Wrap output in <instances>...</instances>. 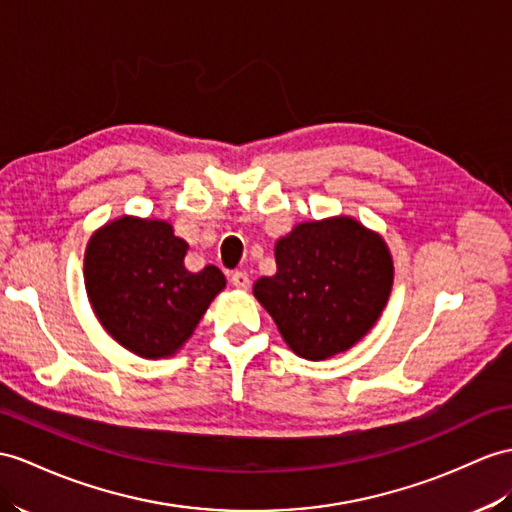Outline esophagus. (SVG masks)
Listing matches in <instances>:
<instances>
[{"instance_id":"esophagus-1","label":"esophagus","mask_w":512,"mask_h":512,"mask_svg":"<svg viewBox=\"0 0 512 512\" xmlns=\"http://www.w3.org/2000/svg\"><path fill=\"white\" fill-rule=\"evenodd\" d=\"M230 280H232V284L236 286V289H241V291L249 289V276H247L245 271H234Z\"/></svg>"}]
</instances>
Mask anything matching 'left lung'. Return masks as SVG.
I'll return each mask as SVG.
<instances>
[{"mask_svg": "<svg viewBox=\"0 0 512 512\" xmlns=\"http://www.w3.org/2000/svg\"><path fill=\"white\" fill-rule=\"evenodd\" d=\"M273 254L278 271L256 280L254 297L297 356L343 354L376 326L393 289L382 234L347 215L302 221Z\"/></svg>", "mask_w": 512, "mask_h": 512, "instance_id": "left-lung-1", "label": "left lung"}]
</instances>
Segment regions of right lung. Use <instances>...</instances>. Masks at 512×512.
I'll return each instance as SVG.
<instances>
[{
    "label": "right lung",
    "instance_id": "obj_1",
    "mask_svg": "<svg viewBox=\"0 0 512 512\" xmlns=\"http://www.w3.org/2000/svg\"><path fill=\"white\" fill-rule=\"evenodd\" d=\"M189 243L165 219L121 215L97 228L84 252V286L102 328L128 352L158 360L182 350L226 276L189 271Z\"/></svg>",
    "mask_w": 512,
    "mask_h": 512
}]
</instances>
